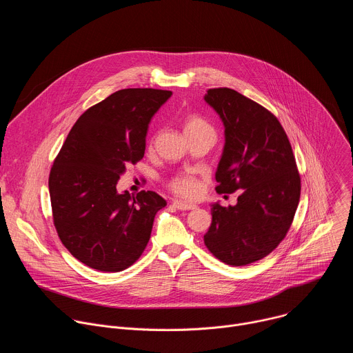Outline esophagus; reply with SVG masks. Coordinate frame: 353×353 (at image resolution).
Wrapping results in <instances>:
<instances>
[{
	"instance_id": "34e87169",
	"label": "esophagus",
	"mask_w": 353,
	"mask_h": 353,
	"mask_svg": "<svg viewBox=\"0 0 353 353\" xmlns=\"http://www.w3.org/2000/svg\"><path fill=\"white\" fill-rule=\"evenodd\" d=\"M173 205H174L177 210H181V211H188V210H195V208H196L195 204L184 203V201H180V199H174V201H173Z\"/></svg>"
}]
</instances>
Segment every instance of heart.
<instances>
[{
	"instance_id": "obj_1",
	"label": "heart",
	"mask_w": 353,
	"mask_h": 353,
	"mask_svg": "<svg viewBox=\"0 0 353 353\" xmlns=\"http://www.w3.org/2000/svg\"><path fill=\"white\" fill-rule=\"evenodd\" d=\"M183 128H184V134L185 135H191V134H198V132H214L212 127L204 120L201 119L199 116L191 114L187 116L183 121ZM170 188L185 198H191L196 194L198 191V184L196 181L191 177V176H176L172 181H170Z\"/></svg>"
}]
</instances>
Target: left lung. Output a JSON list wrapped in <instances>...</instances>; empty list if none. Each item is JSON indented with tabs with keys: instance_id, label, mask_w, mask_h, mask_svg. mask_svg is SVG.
Masks as SVG:
<instances>
[{
	"instance_id": "1",
	"label": "left lung",
	"mask_w": 353,
	"mask_h": 353,
	"mask_svg": "<svg viewBox=\"0 0 353 353\" xmlns=\"http://www.w3.org/2000/svg\"><path fill=\"white\" fill-rule=\"evenodd\" d=\"M205 102L225 128L216 192L241 190L236 205L211 204L205 245L222 263L247 265L268 256L286 236L300 198V176L278 119L241 93L210 89Z\"/></svg>"
}]
</instances>
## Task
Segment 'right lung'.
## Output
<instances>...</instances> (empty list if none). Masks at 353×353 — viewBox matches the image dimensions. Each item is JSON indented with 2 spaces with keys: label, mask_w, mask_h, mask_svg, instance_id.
I'll list each match as a JSON object with an SVG mask.
<instances>
[{
  "label": "right lung",
  "mask_w": 353,
  "mask_h": 353,
  "mask_svg": "<svg viewBox=\"0 0 353 353\" xmlns=\"http://www.w3.org/2000/svg\"><path fill=\"white\" fill-rule=\"evenodd\" d=\"M170 90L130 88L88 109L71 128L50 172L57 233L85 265L120 272L145 250L166 201L154 191L119 192L130 163L143 158L148 127Z\"/></svg>",
  "instance_id": "obj_1"
}]
</instances>
